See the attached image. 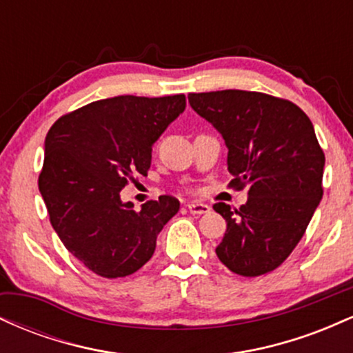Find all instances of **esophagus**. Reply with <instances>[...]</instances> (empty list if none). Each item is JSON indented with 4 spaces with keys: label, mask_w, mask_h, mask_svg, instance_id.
I'll use <instances>...</instances> for the list:
<instances>
[{
    "label": "esophagus",
    "mask_w": 353,
    "mask_h": 353,
    "mask_svg": "<svg viewBox=\"0 0 353 353\" xmlns=\"http://www.w3.org/2000/svg\"><path fill=\"white\" fill-rule=\"evenodd\" d=\"M188 209H189L190 214H196V216H201V214H208L210 210L209 205L204 204V202H189Z\"/></svg>",
    "instance_id": "34e87169"
}]
</instances>
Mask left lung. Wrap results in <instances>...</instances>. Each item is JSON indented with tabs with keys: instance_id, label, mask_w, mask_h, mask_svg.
Wrapping results in <instances>:
<instances>
[{
	"instance_id": "left-lung-1",
	"label": "left lung",
	"mask_w": 353,
	"mask_h": 353,
	"mask_svg": "<svg viewBox=\"0 0 353 353\" xmlns=\"http://www.w3.org/2000/svg\"><path fill=\"white\" fill-rule=\"evenodd\" d=\"M188 98L224 137L229 185L249 189L239 209L214 204L228 222L219 261L244 277L272 272L299 244L323 196L325 156L314 125L292 101L265 92L224 89Z\"/></svg>"
}]
</instances>
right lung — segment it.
<instances>
[{"label": "right lung", "mask_w": 353, "mask_h": 353, "mask_svg": "<svg viewBox=\"0 0 353 353\" xmlns=\"http://www.w3.org/2000/svg\"><path fill=\"white\" fill-rule=\"evenodd\" d=\"M184 109V94L116 96L61 116L48 131L39 192L61 242L91 272L134 274L179 210L172 196L134 210L119 194L137 174L148 176L152 144Z\"/></svg>", "instance_id": "add662e5"}]
</instances>
